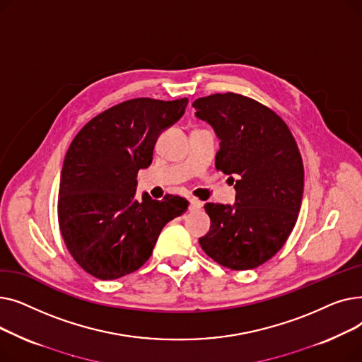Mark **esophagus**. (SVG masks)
<instances>
[{
	"instance_id": "esophagus-1",
	"label": "esophagus",
	"mask_w": 362,
	"mask_h": 362,
	"mask_svg": "<svg viewBox=\"0 0 362 362\" xmlns=\"http://www.w3.org/2000/svg\"><path fill=\"white\" fill-rule=\"evenodd\" d=\"M201 206H202V202L195 199V198H192L191 201H189V211H198Z\"/></svg>"
}]
</instances>
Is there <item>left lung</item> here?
I'll use <instances>...</instances> for the list:
<instances>
[{
  "instance_id": "1",
  "label": "left lung",
  "mask_w": 362,
  "mask_h": 362,
  "mask_svg": "<svg viewBox=\"0 0 362 362\" xmlns=\"http://www.w3.org/2000/svg\"><path fill=\"white\" fill-rule=\"evenodd\" d=\"M192 105L220 139L216 168L238 176L233 205L205 204L211 227L199 245L223 267L255 269L293 230L303 194L300 152L286 123L255 100L227 92Z\"/></svg>"
}]
</instances>
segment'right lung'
<instances>
[{
  "instance_id": "1",
  "label": "right lung",
  "mask_w": 362,
  "mask_h": 362,
  "mask_svg": "<svg viewBox=\"0 0 362 362\" xmlns=\"http://www.w3.org/2000/svg\"><path fill=\"white\" fill-rule=\"evenodd\" d=\"M187 98H135L88 122L70 144L59 189V224L74 261L90 276L114 280L141 269L163 227L187 201L148 194L138 199L136 175L149 167L161 132L185 114Z\"/></svg>"
}]
</instances>
